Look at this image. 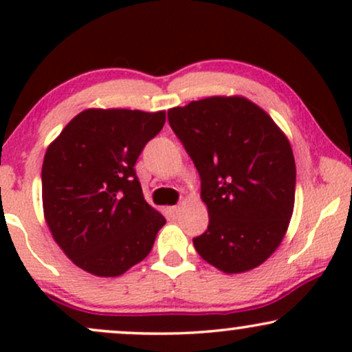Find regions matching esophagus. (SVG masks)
<instances>
[{"mask_svg": "<svg viewBox=\"0 0 352 352\" xmlns=\"http://www.w3.org/2000/svg\"><path fill=\"white\" fill-rule=\"evenodd\" d=\"M180 210H182L180 205H175V207H170V208H168V212H170V215H172V217H179Z\"/></svg>", "mask_w": 352, "mask_h": 352, "instance_id": "34e87169", "label": "esophagus"}]
</instances>
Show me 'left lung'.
Returning <instances> with one entry per match:
<instances>
[{
	"mask_svg": "<svg viewBox=\"0 0 352 352\" xmlns=\"http://www.w3.org/2000/svg\"><path fill=\"white\" fill-rule=\"evenodd\" d=\"M195 164L208 228L197 253L220 272L245 273L276 252L294 208L296 165L285 132L241 96H213L168 111Z\"/></svg>",
	"mask_w": 352,
	"mask_h": 352,
	"instance_id": "1",
	"label": "left lung"
}]
</instances>
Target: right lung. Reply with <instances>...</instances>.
<instances>
[{"label":"right lung","mask_w":352,"mask_h":352,"mask_svg":"<svg viewBox=\"0 0 352 352\" xmlns=\"http://www.w3.org/2000/svg\"><path fill=\"white\" fill-rule=\"evenodd\" d=\"M165 111L86 109L44 155V220L59 248L94 276H120L151 253L165 225L144 199L134 165Z\"/></svg>","instance_id":"obj_1"}]
</instances>
